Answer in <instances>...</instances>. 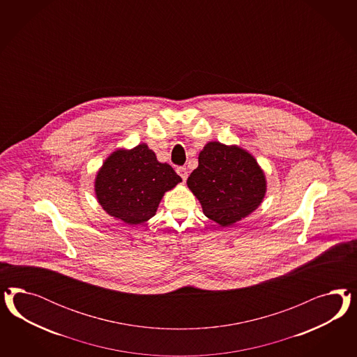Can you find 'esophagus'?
<instances>
[{
  "label": "esophagus",
  "instance_id": "esophagus-1",
  "mask_svg": "<svg viewBox=\"0 0 357 357\" xmlns=\"http://www.w3.org/2000/svg\"><path fill=\"white\" fill-rule=\"evenodd\" d=\"M176 173H178V175H179L182 179H183V182H185V179L188 178V172H187V169L181 166V167H178V169H176Z\"/></svg>",
  "mask_w": 357,
  "mask_h": 357
}]
</instances>
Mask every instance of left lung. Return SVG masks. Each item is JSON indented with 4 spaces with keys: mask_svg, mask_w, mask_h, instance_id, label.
I'll return each mask as SVG.
<instances>
[{
    "mask_svg": "<svg viewBox=\"0 0 357 357\" xmlns=\"http://www.w3.org/2000/svg\"><path fill=\"white\" fill-rule=\"evenodd\" d=\"M187 185L208 218L227 227L252 213L266 195V175L249 151L208 142Z\"/></svg>",
    "mask_w": 357,
    "mask_h": 357,
    "instance_id": "1",
    "label": "left lung"
}]
</instances>
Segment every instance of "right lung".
<instances>
[{
    "mask_svg": "<svg viewBox=\"0 0 357 357\" xmlns=\"http://www.w3.org/2000/svg\"><path fill=\"white\" fill-rule=\"evenodd\" d=\"M179 182L170 165L158 162L155 153L140 144L108 155L96 178V195L109 216L139 225L155 215L165 192Z\"/></svg>",
    "mask_w": 357,
    "mask_h": 357,
    "instance_id": "add662e5",
    "label": "right lung"
}]
</instances>
